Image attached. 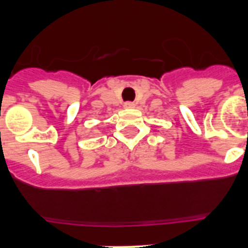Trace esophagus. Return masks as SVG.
<instances>
[{
  "label": "esophagus",
  "instance_id": "obj_1",
  "mask_svg": "<svg viewBox=\"0 0 248 248\" xmlns=\"http://www.w3.org/2000/svg\"><path fill=\"white\" fill-rule=\"evenodd\" d=\"M124 107L126 109H133L134 107H136V104H134L133 102H126V103L124 104Z\"/></svg>",
  "mask_w": 248,
  "mask_h": 248
}]
</instances>
